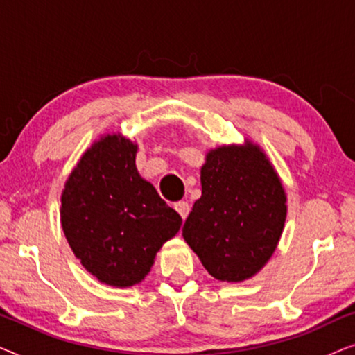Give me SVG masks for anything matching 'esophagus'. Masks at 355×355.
Segmentation results:
<instances>
[{
    "mask_svg": "<svg viewBox=\"0 0 355 355\" xmlns=\"http://www.w3.org/2000/svg\"><path fill=\"white\" fill-rule=\"evenodd\" d=\"M174 208H176V211L179 213V215H181L182 220H186L187 215H189V211H191V207H189V203L184 202V200L174 203Z\"/></svg>",
    "mask_w": 355,
    "mask_h": 355,
    "instance_id": "34e87169",
    "label": "esophagus"
}]
</instances>
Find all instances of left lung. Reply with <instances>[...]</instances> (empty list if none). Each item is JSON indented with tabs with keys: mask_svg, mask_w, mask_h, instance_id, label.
<instances>
[{
	"mask_svg": "<svg viewBox=\"0 0 355 355\" xmlns=\"http://www.w3.org/2000/svg\"><path fill=\"white\" fill-rule=\"evenodd\" d=\"M202 197L193 203L182 236L208 273L244 281L276 249L286 220V193L259 147H221L202 166Z\"/></svg>",
	"mask_w": 355,
	"mask_h": 355,
	"instance_id": "obj_1",
	"label": "left lung"
}]
</instances>
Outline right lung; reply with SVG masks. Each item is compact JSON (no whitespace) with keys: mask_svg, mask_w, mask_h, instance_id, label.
<instances>
[{"mask_svg":"<svg viewBox=\"0 0 355 355\" xmlns=\"http://www.w3.org/2000/svg\"><path fill=\"white\" fill-rule=\"evenodd\" d=\"M137 145L106 135L67 179L61 223L72 252L101 283L128 288L181 227V216L135 168Z\"/></svg>","mask_w":355,"mask_h":355,"instance_id":"obj_1","label":"right lung"}]
</instances>
